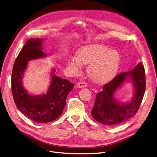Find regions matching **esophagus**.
<instances>
[{
	"label": "esophagus",
	"instance_id": "1",
	"mask_svg": "<svg viewBox=\"0 0 157 157\" xmlns=\"http://www.w3.org/2000/svg\"><path fill=\"white\" fill-rule=\"evenodd\" d=\"M77 86L78 88H84L87 86V84L85 82V81H79V82L77 84Z\"/></svg>",
	"mask_w": 157,
	"mask_h": 157
}]
</instances>
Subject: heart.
Returning a JSON list of instances; mask_svg holds the SVG:
<instances>
[{
  "label": "heart",
  "instance_id": "1",
  "mask_svg": "<svg viewBox=\"0 0 157 157\" xmlns=\"http://www.w3.org/2000/svg\"><path fill=\"white\" fill-rule=\"evenodd\" d=\"M119 52L101 44L87 45L80 49L78 56L68 61V67L74 73L78 72L82 63L88 65V74L95 82L102 83L112 79L120 65Z\"/></svg>",
  "mask_w": 157,
  "mask_h": 157
}]
</instances>
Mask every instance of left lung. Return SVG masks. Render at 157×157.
I'll use <instances>...</instances> for the list:
<instances>
[{"label":"left lung","mask_w":157,"mask_h":157,"mask_svg":"<svg viewBox=\"0 0 157 157\" xmlns=\"http://www.w3.org/2000/svg\"><path fill=\"white\" fill-rule=\"evenodd\" d=\"M125 81H132L134 88L133 98L128 103H120L114 95ZM146 90L144 67L140 62L129 72L118 74L105 84L96 95L92 109L93 118L100 123L114 126L123 123L137 112Z\"/></svg>","instance_id":"8db88e82"}]
</instances>
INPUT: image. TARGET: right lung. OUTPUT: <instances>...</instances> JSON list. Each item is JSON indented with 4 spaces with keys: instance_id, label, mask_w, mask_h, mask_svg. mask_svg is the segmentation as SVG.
Returning a JSON list of instances; mask_svg holds the SVG:
<instances>
[{
    "instance_id": "obj_1",
    "label": "right lung",
    "mask_w": 157,
    "mask_h": 157,
    "mask_svg": "<svg viewBox=\"0 0 157 157\" xmlns=\"http://www.w3.org/2000/svg\"><path fill=\"white\" fill-rule=\"evenodd\" d=\"M43 41L31 38L25 43L15 59L11 76V90L17 107L27 117L40 123L52 122L62 115L67 95L74 86L68 79L56 76L52 69L45 94L31 95L24 87L22 79L29 61L46 57L42 50Z\"/></svg>"
}]
</instances>
